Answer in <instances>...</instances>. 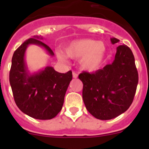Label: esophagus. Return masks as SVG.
<instances>
[{
  "label": "esophagus",
  "mask_w": 149,
  "mask_h": 149,
  "mask_svg": "<svg viewBox=\"0 0 149 149\" xmlns=\"http://www.w3.org/2000/svg\"><path fill=\"white\" fill-rule=\"evenodd\" d=\"M72 76H73V78H77V74L75 73V72H73L72 73Z\"/></svg>",
  "instance_id": "obj_1"
}]
</instances>
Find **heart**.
Wrapping results in <instances>:
<instances>
[{
    "label": "heart",
    "instance_id": "b5f03b06",
    "mask_svg": "<svg viewBox=\"0 0 149 149\" xmlns=\"http://www.w3.org/2000/svg\"><path fill=\"white\" fill-rule=\"evenodd\" d=\"M64 52L68 57L79 59L81 69L93 72L103 64L107 54V47L101 41L91 39H77L71 42L64 48ZM61 61H65V56L63 54H57Z\"/></svg>",
    "mask_w": 149,
    "mask_h": 149
}]
</instances>
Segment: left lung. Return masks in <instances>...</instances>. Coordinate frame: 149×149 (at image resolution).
<instances>
[{
  "label": "left lung",
  "mask_w": 149,
  "mask_h": 149,
  "mask_svg": "<svg viewBox=\"0 0 149 149\" xmlns=\"http://www.w3.org/2000/svg\"><path fill=\"white\" fill-rule=\"evenodd\" d=\"M110 41L113 45L119 42L116 38ZM78 77L84 84L86 110L101 120L114 119L125 113L132 104L138 84L134 54L125 45L117 47L111 64L95 73L82 72Z\"/></svg>",
  "instance_id": "left-lung-1"
}]
</instances>
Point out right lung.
I'll return each mask as SVG.
<instances>
[{
	"instance_id": "obj_1",
	"label": "right lung",
	"mask_w": 149,
	"mask_h": 149,
	"mask_svg": "<svg viewBox=\"0 0 149 149\" xmlns=\"http://www.w3.org/2000/svg\"><path fill=\"white\" fill-rule=\"evenodd\" d=\"M42 36H34L26 40L14 52L10 72V83L18 107L24 113L36 119H53L63 107L68 86L72 80V72L59 73L51 66L38 72L29 71L25 53L30 45L40 46L49 56L53 51L42 42Z\"/></svg>"
}]
</instances>
